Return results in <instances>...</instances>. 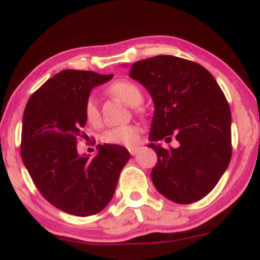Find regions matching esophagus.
Wrapping results in <instances>:
<instances>
[{
  "label": "esophagus",
  "instance_id": "obj_1",
  "mask_svg": "<svg viewBox=\"0 0 260 260\" xmlns=\"http://www.w3.org/2000/svg\"><path fill=\"white\" fill-rule=\"evenodd\" d=\"M139 148L138 147H132V148H128V151H129L131 155H136L137 153H138Z\"/></svg>",
  "mask_w": 260,
  "mask_h": 260
}]
</instances>
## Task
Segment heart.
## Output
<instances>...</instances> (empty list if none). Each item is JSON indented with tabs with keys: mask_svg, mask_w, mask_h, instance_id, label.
I'll return each mask as SVG.
<instances>
[{
	"mask_svg": "<svg viewBox=\"0 0 260 260\" xmlns=\"http://www.w3.org/2000/svg\"><path fill=\"white\" fill-rule=\"evenodd\" d=\"M109 92L112 96L120 99L128 106H138L143 100L142 90L136 83L127 79H121L112 83L109 88ZM84 116L88 123L92 126H98L100 123V111L98 107L96 99L94 96H89L84 105ZM140 129L136 124H123V126L111 128L106 131L103 136V140L110 144L126 145L132 147L139 142Z\"/></svg>",
	"mask_w": 260,
	"mask_h": 260,
	"instance_id": "b5f03b06",
	"label": "heart"
}]
</instances>
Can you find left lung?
<instances>
[{
	"label": "left lung",
	"instance_id": "1",
	"mask_svg": "<svg viewBox=\"0 0 260 260\" xmlns=\"http://www.w3.org/2000/svg\"><path fill=\"white\" fill-rule=\"evenodd\" d=\"M131 78L154 101L149 148L157 162L155 188L178 204L201 201L213 190L231 160V110L214 77L201 64L160 55L136 62ZM179 145L164 148L157 141Z\"/></svg>",
	"mask_w": 260,
	"mask_h": 260
}]
</instances>
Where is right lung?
Segmentation results:
<instances>
[{
  "instance_id": "right-lung-1",
  "label": "right lung",
  "mask_w": 260,
  "mask_h": 260,
  "mask_svg": "<svg viewBox=\"0 0 260 260\" xmlns=\"http://www.w3.org/2000/svg\"><path fill=\"white\" fill-rule=\"evenodd\" d=\"M113 74L64 70L50 78L26 103L20 155L39 192L53 207L76 216L100 213L112 199L129 151L98 145L94 157L79 155L86 120L85 101Z\"/></svg>"
}]
</instances>
